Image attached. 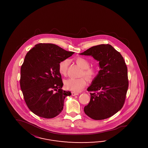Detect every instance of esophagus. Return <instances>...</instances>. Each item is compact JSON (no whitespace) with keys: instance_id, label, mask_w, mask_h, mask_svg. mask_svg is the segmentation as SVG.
<instances>
[{"instance_id":"1","label":"esophagus","mask_w":148,"mask_h":148,"mask_svg":"<svg viewBox=\"0 0 148 148\" xmlns=\"http://www.w3.org/2000/svg\"><path fill=\"white\" fill-rule=\"evenodd\" d=\"M78 93H75V92H72V95L73 96H75V95H79Z\"/></svg>"}]
</instances>
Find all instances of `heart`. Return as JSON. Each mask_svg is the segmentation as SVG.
<instances>
[{
  "label": "heart",
  "instance_id": "heart-1",
  "mask_svg": "<svg viewBox=\"0 0 148 148\" xmlns=\"http://www.w3.org/2000/svg\"><path fill=\"white\" fill-rule=\"evenodd\" d=\"M76 62L82 69V75L85 77L88 80H93L97 74V69L94 68L90 67L89 61L83 58H76ZM69 65V60H64L60 63L58 66L59 73L62 75H66L68 67ZM86 85L85 79L81 77L79 79L68 78L64 81V86L67 90L74 92H78L82 90Z\"/></svg>",
  "mask_w": 148,
  "mask_h": 148
}]
</instances>
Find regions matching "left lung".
<instances>
[{
  "label": "left lung",
  "mask_w": 148,
  "mask_h": 148,
  "mask_svg": "<svg viewBox=\"0 0 148 148\" xmlns=\"http://www.w3.org/2000/svg\"><path fill=\"white\" fill-rule=\"evenodd\" d=\"M80 55L92 56L99 61L100 69L87 88L92 93L84 112L94 120L111 117L123 108L128 89L127 68L124 60L110 45L92 47Z\"/></svg>",
  "instance_id": "obj_1"
}]
</instances>
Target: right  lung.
<instances>
[{
    "label": "right lung",
    "mask_w": 148,
    "mask_h": 148,
    "mask_svg": "<svg viewBox=\"0 0 148 148\" xmlns=\"http://www.w3.org/2000/svg\"><path fill=\"white\" fill-rule=\"evenodd\" d=\"M74 53L54 44L39 43L26 55L20 85L27 106L37 116L53 118L62 111L64 99L72 94L62 89L58 66Z\"/></svg>",
    "instance_id": "right-lung-1"
}]
</instances>
